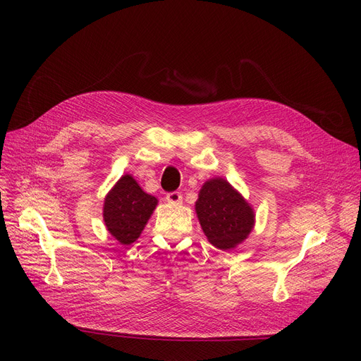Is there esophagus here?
<instances>
[{
  "mask_svg": "<svg viewBox=\"0 0 361 361\" xmlns=\"http://www.w3.org/2000/svg\"><path fill=\"white\" fill-rule=\"evenodd\" d=\"M165 199H166L168 203H174L176 204V203H180L183 200V196H181L180 192H173V193H168Z\"/></svg>",
  "mask_w": 361,
  "mask_h": 361,
  "instance_id": "1",
  "label": "esophagus"
}]
</instances>
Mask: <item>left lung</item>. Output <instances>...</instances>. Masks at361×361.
Returning a JSON list of instances; mask_svg holds the SVG:
<instances>
[{
	"label": "left lung",
	"instance_id": "8db88e82",
	"mask_svg": "<svg viewBox=\"0 0 361 361\" xmlns=\"http://www.w3.org/2000/svg\"><path fill=\"white\" fill-rule=\"evenodd\" d=\"M195 209L204 235L219 250L235 249L255 226L252 204L222 177L202 185Z\"/></svg>",
	"mask_w": 361,
	"mask_h": 361
}]
</instances>
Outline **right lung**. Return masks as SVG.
<instances>
[{
	"instance_id": "right-lung-1",
	"label": "right lung",
	"mask_w": 361,
	"mask_h": 361,
	"mask_svg": "<svg viewBox=\"0 0 361 361\" xmlns=\"http://www.w3.org/2000/svg\"><path fill=\"white\" fill-rule=\"evenodd\" d=\"M157 204L158 199L155 196L143 192L131 174H124L104 200L102 215L108 233L124 245L135 243Z\"/></svg>"
}]
</instances>
